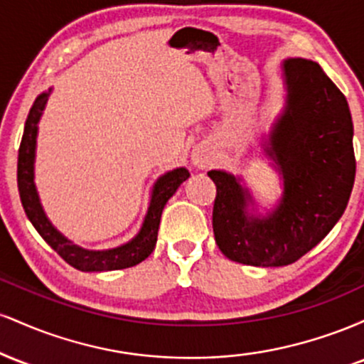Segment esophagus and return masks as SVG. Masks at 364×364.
<instances>
[{"instance_id": "34e87169", "label": "esophagus", "mask_w": 364, "mask_h": 364, "mask_svg": "<svg viewBox=\"0 0 364 364\" xmlns=\"http://www.w3.org/2000/svg\"><path fill=\"white\" fill-rule=\"evenodd\" d=\"M191 161H193V164L198 169H205L207 166L212 164L214 157H212V152L205 147V145H198V147L193 150V154H191Z\"/></svg>"}]
</instances>
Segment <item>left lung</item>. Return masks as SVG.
<instances>
[{"mask_svg":"<svg viewBox=\"0 0 364 364\" xmlns=\"http://www.w3.org/2000/svg\"><path fill=\"white\" fill-rule=\"evenodd\" d=\"M284 75L287 106L265 149L284 179L277 208L265 219L250 217L252 196L240 179L224 171L208 173L217 188L215 243L229 260L245 265H289L315 248L344 214L356 176L344 94L313 61L287 60Z\"/></svg>","mask_w":364,"mask_h":364,"instance_id":"1","label":"left lung"}]
</instances>
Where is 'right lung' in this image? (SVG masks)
I'll list each match as a JSON object with an SVG mask.
<instances>
[{"mask_svg":"<svg viewBox=\"0 0 364 364\" xmlns=\"http://www.w3.org/2000/svg\"><path fill=\"white\" fill-rule=\"evenodd\" d=\"M49 92H44L36 99L34 106L28 112V118L25 121L23 136L18 149L16 181H18V193L25 214L31 219L37 232L43 236L46 243L51 246L63 260L70 263L75 269L82 270V272H107V270L128 269V267L144 262L156 248L159 223H161V214L164 210V205L168 203L171 196L176 193L178 186L190 178V173L185 168H179L157 179L144 225H141L139 235L133 237L129 243L119 246V248L106 250V252H89V250H83L80 246L73 245L72 241L60 235L48 220L43 207H41L34 185L37 123H39L46 102H48Z\"/></svg>","mask_w":364,"mask_h":364,"instance_id":"right-lung-1","label":"right lung"}]
</instances>
